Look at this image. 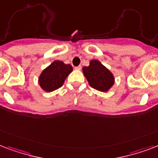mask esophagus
Masks as SVG:
<instances>
[{
  "label": "esophagus",
  "mask_w": 158,
  "mask_h": 158,
  "mask_svg": "<svg viewBox=\"0 0 158 158\" xmlns=\"http://www.w3.org/2000/svg\"><path fill=\"white\" fill-rule=\"evenodd\" d=\"M81 68H82L81 65H79V66L74 67V69H81Z\"/></svg>",
  "instance_id": "1"
}]
</instances>
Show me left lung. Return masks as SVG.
<instances>
[{"label": "left lung", "mask_w": 158, "mask_h": 158, "mask_svg": "<svg viewBox=\"0 0 158 158\" xmlns=\"http://www.w3.org/2000/svg\"><path fill=\"white\" fill-rule=\"evenodd\" d=\"M83 73L89 85L98 91H108L114 84L113 74L97 60H93L89 66L84 67Z\"/></svg>", "instance_id": "obj_1"}]
</instances>
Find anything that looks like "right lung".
Masks as SVG:
<instances>
[{"instance_id":"add662e5","label":"right lung","mask_w":158,"mask_h":158,"mask_svg":"<svg viewBox=\"0 0 158 158\" xmlns=\"http://www.w3.org/2000/svg\"><path fill=\"white\" fill-rule=\"evenodd\" d=\"M73 70L70 64L55 60L41 74L38 81L41 88L46 92H52L63 85L64 79Z\"/></svg>"}]
</instances>
